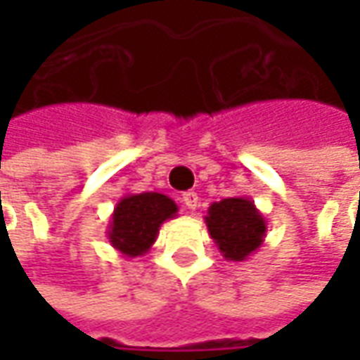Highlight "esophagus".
<instances>
[{
  "label": "esophagus",
  "mask_w": 360,
  "mask_h": 360,
  "mask_svg": "<svg viewBox=\"0 0 360 360\" xmlns=\"http://www.w3.org/2000/svg\"><path fill=\"white\" fill-rule=\"evenodd\" d=\"M183 204L187 206L188 210H196V206H198V195L193 193V191H188L183 195Z\"/></svg>",
  "instance_id": "1"
}]
</instances>
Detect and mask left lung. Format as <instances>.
Returning <instances> with one entry per match:
<instances>
[{
    "instance_id": "8db88e82",
    "label": "left lung",
    "mask_w": 360,
    "mask_h": 360,
    "mask_svg": "<svg viewBox=\"0 0 360 360\" xmlns=\"http://www.w3.org/2000/svg\"><path fill=\"white\" fill-rule=\"evenodd\" d=\"M204 221L219 252L231 262H243L255 255L268 231L264 216L255 206V200L245 196L212 202Z\"/></svg>"
}]
</instances>
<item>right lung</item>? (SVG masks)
<instances>
[{"instance_id":"obj_1","label":"right lung","mask_w":360,"mask_h":360,"mask_svg":"<svg viewBox=\"0 0 360 360\" xmlns=\"http://www.w3.org/2000/svg\"><path fill=\"white\" fill-rule=\"evenodd\" d=\"M177 204L162 193H141L119 198L113 208L108 239L123 257H142L156 243L160 227L177 216Z\"/></svg>"}]
</instances>
